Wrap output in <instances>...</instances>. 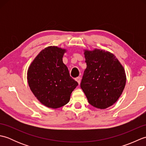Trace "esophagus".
Returning a JSON list of instances; mask_svg holds the SVG:
<instances>
[{"mask_svg": "<svg viewBox=\"0 0 146 146\" xmlns=\"http://www.w3.org/2000/svg\"><path fill=\"white\" fill-rule=\"evenodd\" d=\"M75 80L78 82L79 85L80 84V82H81V78H80V77H77V78H75Z\"/></svg>", "mask_w": 146, "mask_h": 146, "instance_id": "1", "label": "esophagus"}]
</instances>
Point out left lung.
I'll return each mask as SVG.
<instances>
[{
  "label": "left lung",
  "mask_w": 146,
  "mask_h": 146,
  "mask_svg": "<svg viewBox=\"0 0 146 146\" xmlns=\"http://www.w3.org/2000/svg\"><path fill=\"white\" fill-rule=\"evenodd\" d=\"M84 54L86 68L80 86L90 104L105 109L115 103L124 89V69L108 51L95 49L85 50Z\"/></svg>",
  "instance_id": "8db88e82"
}]
</instances>
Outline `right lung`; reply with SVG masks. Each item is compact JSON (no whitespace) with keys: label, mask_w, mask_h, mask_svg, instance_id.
<instances>
[{"label":"right lung","mask_w":146,"mask_h":146,"mask_svg":"<svg viewBox=\"0 0 146 146\" xmlns=\"http://www.w3.org/2000/svg\"><path fill=\"white\" fill-rule=\"evenodd\" d=\"M66 50L49 46L39 52L27 71V81L35 97L45 106L57 108L68 103L78 83L63 62Z\"/></svg>","instance_id":"1"}]
</instances>
